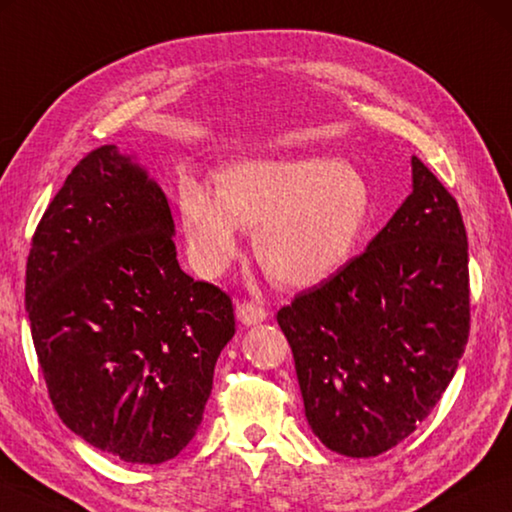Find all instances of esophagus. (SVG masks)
<instances>
[{
	"label": "esophagus",
	"instance_id": "34e87169",
	"mask_svg": "<svg viewBox=\"0 0 512 512\" xmlns=\"http://www.w3.org/2000/svg\"><path fill=\"white\" fill-rule=\"evenodd\" d=\"M268 318V311L257 302H241L237 304V320L246 327H253V324L264 322Z\"/></svg>",
	"mask_w": 512,
	"mask_h": 512
}]
</instances>
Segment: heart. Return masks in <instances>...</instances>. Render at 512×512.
Here are the masks:
<instances>
[{
    "label": "heart",
    "instance_id": "obj_1",
    "mask_svg": "<svg viewBox=\"0 0 512 512\" xmlns=\"http://www.w3.org/2000/svg\"><path fill=\"white\" fill-rule=\"evenodd\" d=\"M192 266L217 277L235 259L239 228L273 282L315 286L347 264L367 228L371 190L345 161L302 156L246 161L217 176V194L194 179L176 192Z\"/></svg>",
    "mask_w": 512,
    "mask_h": 512
}]
</instances>
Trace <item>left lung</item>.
Here are the masks:
<instances>
[{
    "instance_id": "1",
    "label": "left lung",
    "mask_w": 512,
    "mask_h": 512,
    "mask_svg": "<svg viewBox=\"0 0 512 512\" xmlns=\"http://www.w3.org/2000/svg\"><path fill=\"white\" fill-rule=\"evenodd\" d=\"M304 414L329 450L378 457L439 403L470 333L468 237L443 183L412 156V194L329 280L277 311Z\"/></svg>"
}]
</instances>
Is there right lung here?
Listing matches in <instances>:
<instances>
[{
  "mask_svg": "<svg viewBox=\"0 0 512 512\" xmlns=\"http://www.w3.org/2000/svg\"><path fill=\"white\" fill-rule=\"evenodd\" d=\"M159 183L116 145L89 152L37 224L26 313L62 423L127 463H163L192 441L232 300L181 271Z\"/></svg>",
  "mask_w": 512,
  "mask_h": 512,
  "instance_id": "right-lung-1",
  "label": "right lung"
}]
</instances>
